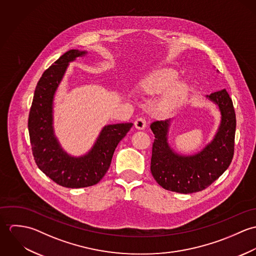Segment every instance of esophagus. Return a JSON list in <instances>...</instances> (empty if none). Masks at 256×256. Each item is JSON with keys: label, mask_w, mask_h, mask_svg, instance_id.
Masks as SVG:
<instances>
[{"label": "esophagus", "mask_w": 256, "mask_h": 256, "mask_svg": "<svg viewBox=\"0 0 256 256\" xmlns=\"http://www.w3.org/2000/svg\"><path fill=\"white\" fill-rule=\"evenodd\" d=\"M146 126V120L144 117H139L136 119L135 121V127L139 130H143L145 129Z\"/></svg>", "instance_id": "esophagus-1"}]
</instances>
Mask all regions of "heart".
I'll return each mask as SVG.
<instances>
[{"label":"heart","mask_w":256,"mask_h":256,"mask_svg":"<svg viewBox=\"0 0 256 256\" xmlns=\"http://www.w3.org/2000/svg\"><path fill=\"white\" fill-rule=\"evenodd\" d=\"M176 78V73L172 69L164 68L150 74L142 82L143 90L148 94H158L166 88ZM184 94L182 84L170 86L162 96L158 106L164 111L172 110L180 100Z\"/></svg>","instance_id":"b5f03b06"}]
</instances>
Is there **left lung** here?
Instances as JSON below:
<instances>
[{
    "mask_svg": "<svg viewBox=\"0 0 256 256\" xmlns=\"http://www.w3.org/2000/svg\"><path fill=\"white\" fill-rule=\"evenodd\" d=\"M207 98L218 104L222 121L214 140L194 156H183L170 148L166 138L170 120L150 124L154 134L150 172L156 182L166 190L183 194L202 191L217 180L232 162L236 126L232 100L224 88Z\"/></svg>",
    "mask_w": 256,
    "mask_h": 256,
    "instance_id": "8db88e82",
    "label": "left lung"
}]
</instances>
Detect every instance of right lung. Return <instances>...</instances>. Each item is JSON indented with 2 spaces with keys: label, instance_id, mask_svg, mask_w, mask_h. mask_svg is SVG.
I'll list each match as a JSON object with an SVG mask.
<instances>
[{
  "label": "right lung",
  "instance_id": "obj_1",
  "mask_svg": "<svg viewBox=\"0 0 256 256\" xmlns=\"http://www.w3.org/2000/svg\"><path fill=\"white\" fill-rule=\"evenodd\" d=\"M84 54V51L69 50L42 74L36 88L28 123L38 168L54 182L68 188L88 187L100 182L110 168L118 143L133 126V123L106 126L94 146L84 156H70L61 148L52 128L53 98L69 62Z\"/></svg>",
  "mask_w": 256,
  "mask_h": 256
}]
</instances>
